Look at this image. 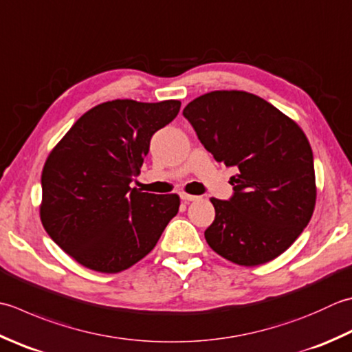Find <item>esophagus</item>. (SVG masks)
Wrapping results in <instances>:
<instances>
[{
	"mask_svg": "<svg viewBox=\"0 0 352 352\" xmlns=\"http://www.w3.org/2000/svg\"><path fill=\"white\" fill-rule=\"evenodd\" d=\"M180 198L183 199V201H197V199H198L199 197H197V195H190V194H186V192H182V194H180Z\"/></svg>",
	"mask_w": 352,
	"mask_h": 352,
	"instance_id": "obj_1",
	"label": "esophagus"
}]
</instances>
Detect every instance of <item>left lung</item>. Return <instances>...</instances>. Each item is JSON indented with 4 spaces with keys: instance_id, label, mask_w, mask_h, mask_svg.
<instances>
[{
    "instance_id": "1",
    "label": "left lung",
    "mask_w": 352,
    "mask_h": 352,
    "mask_svg": "<svg viewBox=\"0 0 352 352\" xmlns=\"http://www.w3.org/2000/svg\"><path fill=\"white\" fill-rule=\"evenodd\" d=\"M183 116L217 162L236 168L229 199L210 198L215 219L206 241L223 258L259 265L278 258L311 219L316 204L313 151L296 123L245 91H212Z\"/></svg>"
}]
</instances>
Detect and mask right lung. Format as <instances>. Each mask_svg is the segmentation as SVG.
<instances>
[{
  "mask_svg": "<svg viewBox=\"0 0 352 352\" xmlns=\"http://www.w3.org/2000/svg\"><path fill=\"white\" fill-rule=\"evenodd\" d=\"M182 103L111 100L87 111L48 155L41 177V221L62 250L87 268L119 273L154 249L180 198L131 188L151 137Z\"/></svg>",
  "mask_w": 352,
  "mask_h": 352,
  "instance_id": "obj_1",
  "label": "right lung"
}]
</instances>
